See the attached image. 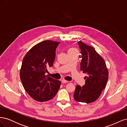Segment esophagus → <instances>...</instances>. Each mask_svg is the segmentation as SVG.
I'll return each mask as SVG.
<instances>
[{
	"instance_id": "34e87169",
	"label": "esophagus",
	"mask_w": 127,
	"mask_h": 127,
	"mask_svg": "<svg viewBox=\"0 0 127 127\" xmlns=\"http://www.w3.org/2000/svg\"><path fill=\"white\" fill-rule=\"evenodd\" d=\"M61 82H62L63 84L64 83H68V81H67V80H65V79H62L61 80Z\"/></svg>"
}]
</instances>
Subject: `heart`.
Wrapping results in <instances>:
<instances>
[{
    "label": "heart",
    "instance_id": "obj_1",
    "mask_svg": "<svg viewBox=\"0 0 127 127\" xmlns=\"http://www.w3.org/2000/svg\"><path fill=\"white\" fill-rule=\"evenodd\" d=\"M75 50V49H73V48H71V49H70L69 51H70V50Z\"/></svg>",
    "mask_w": 127,
    "mask_h": 127
}]
</instances>
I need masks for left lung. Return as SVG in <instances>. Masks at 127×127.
<instances>
[{"label": "left lung", "mask_w": 127, "mask_h": 127, "mask_svg": "<svg viewBox=\"0 0 127 127\" xmlns=\"http://www.w3.org/2000/svg\"><path fill=\"white\" fill-rule=\"evenodd\" d=\"M81 50L80 70L85 73V85H77L74 97L75 100L82 103L95 102L104 89L108 80L109 71L105 61L95 49L81 41L78 42Z\"/></svg>", "instance_id": "obj_1"}]
</instances>
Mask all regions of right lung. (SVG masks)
<instances>
[{
	"label": "right lung",
	"mask_w": 127,
	"mask_h": 127,
	"mask_svg": "<svg viewBox=\"0 0 127 127\" xmlns=\"http://www.w3.org/2000/svg\"><path fill=\"white\" fill-rule=\"evenodd\" d=\"M60 42L46 40L37 43L27 52L22 61L20 78L25 90L34 99L45 102L55 96L61 82L45 75L53 66L56 50Z\"/></svg>",
	"instance_id": "1"
}]
</instances>
